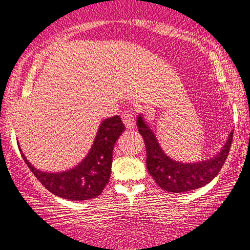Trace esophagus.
Wrapping results in <instances>:
<instances>
[{
	"label": "esophagus",
	"mask_w": 250,
	"mask_h": 250,
	"mask_svg": "<svg viewBox=\"0 0 250 250\" xmlns=\"http://www.w3.org/2000/svg\"><path fill=\"white\" fill-rule=\"evenodd\" d=\"M122 120H124L125 126L128 129H132L136 125V118H135V113L132 111H125L124 114H122Z\"/></svg>",
	"instance_id": "esophagus-1"
}]
</instances>
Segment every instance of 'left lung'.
<instances>
[{
    "label": "left lung",
    "mask_w": 250,
    "mask_h": 250,
    "mask_svg": "<svg viewBox=\"0 0 250 250\" xmlns=\"http://www.w3.org/2000/svg\"><path fill=\"white\" fill-rule=\"evenodd\" d=\"M138 131L144 138L147 152L146 165L149 174L162 189L168 192H186L195 190L209 184L219 174L226 162L233 138V130L230 132L226 145L213 159L197 162V163H181L172 160L164 153L159 139L149 128L142 115L137 119Z\"/></svg>",
    "instance_id": "8db88e82"
}]
</instances>
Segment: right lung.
Returning a JSON list of instances; mask_svg holds the SVG:
<instances>
[{"label": "right lung", "mask_w": 250, "mask_h": 250, "mask_svg": "<svg viewBox=\"0 0 250 250\" xmlns=\"http://www.w3.org/2000/svg\"><path fill=\"white\" fill-rule=\"evenodd\" d=\"M125 129L124 122L118 115L105 119L98 129L88 155L75 168L60 173H47L37 170L23 154L21 155L38 181L52 194L70 200L95 198L102 194L108 184L113 147Z\"/></svg>", "instance_id": "add662e5"}]
</instances>
